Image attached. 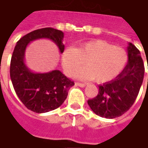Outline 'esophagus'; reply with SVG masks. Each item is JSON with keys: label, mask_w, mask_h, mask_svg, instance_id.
<instances>
[{"label": "esophagus", "mask_w": 148, "mask_h": 148, "mask_svg": "<svg viewBox=\"0 0 148 148\" xmlns=\"http://www.w3.org/2000/svg\"><path fill=\"white\" fill-rule=\"evenodd\" d=\"M76 86H79V87H84L86 86V84H83V83H79V82H76L75 84Z\"/></svg>", "instance_id": "34e87169"}]
</instances>
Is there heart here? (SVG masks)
<instances>
[{
    "label": "heart",
    "instance_id": "b5f03b06",
    "mask_svg": "<svg viewBox=\"0 0 148 148\" xmlns=\"http://www.w3.org/2000/svg\"><path fill=\"white\" fill-rule=\"evenodd\" d=\"M62 65L68 75H72L84 64L86 68L75 73L76 77L94 79L104 84L116 78L125 69L128 53L124 48L114 46L104 40H92L77 47H69L61 56Z\"/></svg>",
    "mask_w": 148,
    "mask_h": 148
}]
</instances>
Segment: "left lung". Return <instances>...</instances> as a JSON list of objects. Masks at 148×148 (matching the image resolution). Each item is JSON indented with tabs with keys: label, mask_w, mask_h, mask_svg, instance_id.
Returning a JSON list of instances; mask_svg holds the SVG:
<instances>
[{
	"label": "left lung",
	"mask_w": 148,
	"mask_h": 148,
	"mask_svg": "<svg viewBox=\"0 0 148 148\" xmlns=\"http://www.w3.org/2000/svg\"><path fill=\"white\" fill-rule=\"evenodd\" d=\"M128 64L116 78L99 85L98 95L87 101L94 113L102 117L115 118L129 110L136 101L144 75L140 50L129 42Z\"/></svg>",
	"instance_id": "obj_1"
}]
</instances>
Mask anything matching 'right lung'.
Here are the masks:
<instances>
[{
    "instance_id": "add662e5",
    "label": "right lung",
    "mask_w": 148,
    "mask_h": 148,
    "mask_svg": "<svg viewBox=\"0 0 148 148\" xmlns=\"http://www.w3.org/2000/svg\"><path fill=\"white\" fill-rule=\"evenodd\" d=\"M63 32L57 29H38L21 38L15 46L10 64L11 80L20 101L33 112L42 114L58 108L66 99L74 82L59 70L46 73L31 72L24 62L26 48L34 40L48 38L63 53Z\"/></svg>"
}]
</instances>
